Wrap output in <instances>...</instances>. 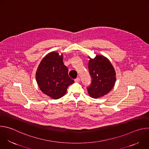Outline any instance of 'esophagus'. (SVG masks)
<instances>
[{"mask_svg":"<svg viewBox=\"0 0 149 149\" xmlns=\"http://www.w3.org/2000/svg\"><path fill=\"white\" fill-rule=\"evenodd\" d=\"M80 81V78H79V77H78V78H77L76 79H75V82H79Z\"/></svg>","mask_w":149,"mask_h":149,"instance_id":"obj_1","label":"esophagus"}]
</instances>
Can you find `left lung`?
Segmentation results:
<instances>
[{"label":"left lung","mask_w":149,"mask_h":149,"mask_svg":"<svg viewBox=\"0 0 149 149\" xmlns=\"http://www.w3.org/2000/svg\"><path fill=\"white\" fill-rule=\"evenodd\" d=\"M88 58V70L92 82L87 90L91 97L98 98L108 94L114 87L116 71L106 57L97 55L94 58Z\"/></svg>","instance_id":"1"}]
</instances>
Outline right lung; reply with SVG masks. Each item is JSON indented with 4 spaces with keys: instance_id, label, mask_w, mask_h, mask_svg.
Segmentation results:
<instances>
[{
    "instance_id": "right-lung-1",
    "label": "right lung",
    "mask_w": 149,
    "mask_h": 149,
    "mask_svg": "<svg viewBox=\"0 0 149 149\" xmlns=\"http://www.w3.org/2000/svg\"><path fill=\"white\" fill-rule=\"evenodd\" d=\"M62 56L54 51L49 53L42 59L36 72V80L41 91L54 100L64 95L68 87L74 82L68 76Z\"/></svg>"
}]
</instances>
